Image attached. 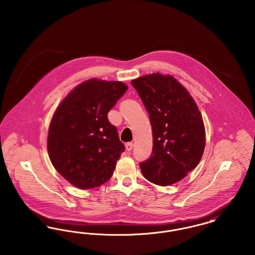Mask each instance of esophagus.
I'll return each instance as SVG.
<instances>
[{"label": "esophagus", "instance_id": "34e87169", "mask_svg": "<svg viewBox=\"0 0 255 255\" xmlns=\"http://www.w3.org/2000/svg\"><path fill=\"white\" fill-rule=\"evenodd\" d=\"M126 150L127 151H131L132 149H133V144L132 142H128V143H126Z\"/></svg>", "mask_w": 255, "mask_h": 255}]
</instances>
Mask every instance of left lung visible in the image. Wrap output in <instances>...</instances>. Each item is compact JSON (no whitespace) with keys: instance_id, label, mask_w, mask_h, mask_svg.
<instances>
[{"instance_id":"left-lung-1","label":"left lung","mask_w":255,"mask_h":255,"mask_svg":"<svg viewBox=\"0 0 255 255\" xmlns=\"http://www.w3.org/2000/svg\"><path fill=\"white\" fill-rule=\"evenodd\" d=\"M152 126L150 158L139 163L142 175L158 185L183 179L200 162L206 132L194 99L172 75L152 73L131 81Z\"/></svg>"}]
</instances>
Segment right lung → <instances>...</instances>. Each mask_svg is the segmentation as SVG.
Here are the masks:
<instances>
[{
    "label": "right lung",
    "mask_w": 255,
    "mask_h": 255,
    "mask_svg": "<svg viewBox=\"0 0 255 255\" xmlns=\"http://www.w3.org/2000/svg\"><path fill=\"white\" fill-rule=\"evenodd\" d=\"M120 81L90 79L64 98L50 122L49 158L57 172L81 189L108 182L125 147L108 113L126 93Z\"/></svg>",
    "instance_id": "1"
}]
</instances>
